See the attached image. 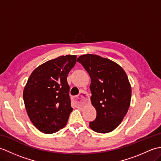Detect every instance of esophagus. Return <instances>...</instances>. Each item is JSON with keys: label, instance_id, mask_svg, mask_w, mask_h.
Listing matches in <instances>:
<instances>
[{"label": "esophagus", "instance_id": "34e87169", "mask_svg": "<svg viewBox=\"0 0 161 161\" xmlns=\"http://www.w3.org/2000/svg\"><path fill=\"white\" fill-rule=\"evenodd\" d=\"M88 99H89V97H88L87 93L84 91H81L77 97L73 98V101L77 105L82 106L86 103L88 101Z\"/></svg>", "mask_w": 161, "mask_h": 161}]
</instances>
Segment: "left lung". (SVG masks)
Wrapping results in <instances>:
<instances>
[{
    "instance_id": "8db88e82",
    "label": "left lung",
    "mask_w": 161,
    "mask_h": 161,
    "mask_svg": "<svg viewBox=\"0 0 161 161\" xmlns=\"http://www.w3.org/2000/svg\"><path fill=\"white\" fill-rule=\"evenodd\" d=\"M77 61L91 77V101L96 118L90 122L94 131L109 133L117 127L128 111L131 88L123 68L114 61L95 54H84Z\"/></svg>"
}]
</instances>
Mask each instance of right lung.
<instances>
[{"instance_id": "obj_1", "label": "right lung", "mask_w": 161, "mask_h": 161, "mask_svg": "<svg viewBox=\"0 0 161 161\" xmlns=\"http://www.w3.org/2000/svg\"><path fill=\"white\" fill-rule=\"evenodd\" d=\"M76 55L61 56L40 65L30 75L23 90L26 111L35 127L50 134L66 126L71 107L68 74Z\"/></svg>"}]
</instances>
